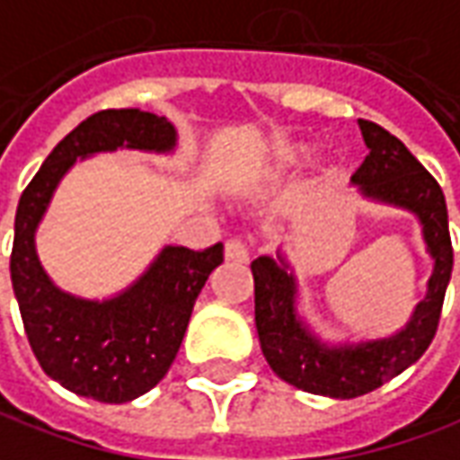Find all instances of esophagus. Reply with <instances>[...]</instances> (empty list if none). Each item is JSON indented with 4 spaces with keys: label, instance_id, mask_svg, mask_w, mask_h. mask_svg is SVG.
<instances>
[{
    "label": "esophagus",
    "instance_id": "esophagus-1",
    "mask_svg": "<svg viewBox=\"0 0 460 460\" xmlns=\"http://www.w3.org/2000/svg\"><path fill=\"white\" fill-rule=\"evenodd\" d=\"M224 256H226L229 261L246 263L249 261V249H246V243L241 239H229L226 241V246H224Z\"/></svg>",
    "mask_w": 460,
    "mask_h": 460
}]
</instances>
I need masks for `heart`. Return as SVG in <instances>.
Returning a JSON list of instances; mask_svg holds the SVG:
<instances>
[{
	"label": "heart",
	"mask_w": 460,
	"mask_h": 460,
	"mask_svg": "<svg viewBox=\"0 0 460 460\" xmlns=\"http://www.w3.org/2000/svg\"><path fill=\"white\" fill-rule=\"evenodd\" d=\"M298 154H304V146L301 149H286V152L279 154V166H288V164L296 162Z\"/></svg>",
	"instance_id": "b5f03b06"
}]
</instances>
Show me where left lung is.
Listing matches in <instances>:
<instances>
[{
  "label": "left lung",
  "instance_id": "8db88e82",
  "mask_svg": "<svg viewBox=\"0 0 460 460\" xmlns=\"http://www.w3.org/2000/svg\"><path fill=\"white\" fill-rule=\"evenodd\" d=\"M368 156L351 176L358 197L416 217L431 276L409 321L388 336L329 341L301 311V286L284 249L252 263L256 331L269 366L286 384L329 398H356L384 386L416 364L436 336L454 249L441 186L401 141L374 121L358 119Z\"/></svg>",
  "mask_w": 460,
  "mask_h": 460
}]
</instances>
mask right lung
Listing matches in <instances>:
<instances>
[{
    "mask_svg": "<svg viewBox=\"0 0 460 460\" xmlns=\"http://www.w3.org/2000/svg\"><path fill=\"white\" fill-rule=\"evenodd\" d=\"M174 124L141 109H107L69 131L19 199L12 286L31 351L59 386L102 403H127L152 391L176 358L194 301L224 261L207 252L162 246L129 286L107 298L76 296L54 284L37 253V231L57 186L76 162L129 149L174 154Z\"/></svg>",
    "mask_w": 460,
    "mask_h": 460,
    "instance_id": "right-lung-1",
    "label": "right lung"
}]
</instances>
